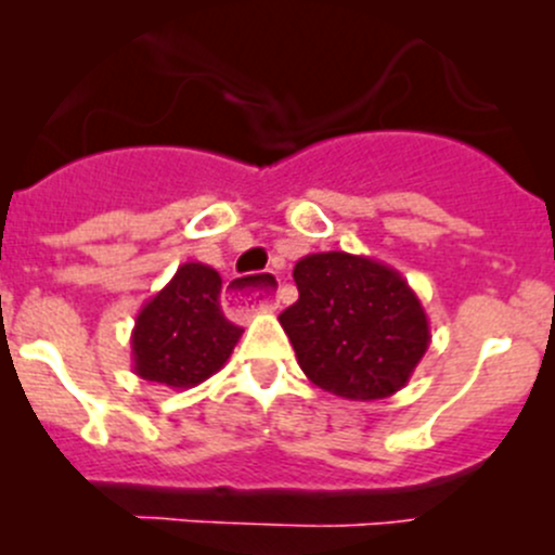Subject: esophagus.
<instances>
[{
  "instance_id": "esophagus-1",
  "label": "esophagus",
  "mask_w": 555,
  "mask_h": 555,
  "mask_svg": "<svg viewBox=\"0 0 555 555\" xmlns=\"http://www.w3.org/2000/svg\"><path fill=\"white\" fill-rule=\"evenodd\" d=\"M276 276H236L225 287V309L233 317H246L251 311L276 309Z\"/></svg>"
}]
</instances>
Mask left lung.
I'll use <instances>...</instances> for the list:
<instances>
[{
    "label": "left lung",
    "instance_id": "1",
    "mask_svg": "<svg viewBox=\"0 0 555 555\" xmlns=\"http://www.w3.org/2000/svg\"><path fill=\"white\" fill-rule=\"evenodd\" d=\"M298 300L279 313L300 371L344 400H384L411 382L429 349V319L386 262L317 251L295 262Z\"/></svg>",
    "mask_w": 555,
    "mask_h": 555
}]
</instances>
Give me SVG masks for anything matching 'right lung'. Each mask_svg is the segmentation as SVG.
<instances>
[{
	"instance_id": "add662e5",
	"label": "right lung",
	"mask_w": 555,
	"mask_h": 555,
	"mask_svg": "<svg viewBox=\"0 0 555 555\" xmlns=\"http://www.w3.org/2000/svg\"><path fill=\"white\" fill-rule=\"evenodd\" d=\"M222 276L204 262H182L155 293L131 330L133 373L169 389H193L215 376L244 330L220 306Z\"/></svg>"
}]
</instances>
